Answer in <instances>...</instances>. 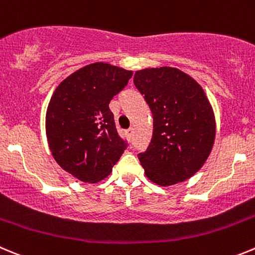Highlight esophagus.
Returning a JSON list of instances; mask_svg holds the SVG:
<instances>
[{
	"instance_id": "esophagus-1",
	"label": "esophagus",
	"mask_w": 255,
	"mask_h": 255,
	"mask_svg": "<svg viewBox=\"0 0 255 255\" xmlns=\"http://www.w3.org/2000/svg\"><path fill=\"white\" fill-rule=\"evenodd\" d=\"M126 135H127L129 139L132 138V137H133V128H129L128 130H126Z\"/></svg>"
}]
</instances>
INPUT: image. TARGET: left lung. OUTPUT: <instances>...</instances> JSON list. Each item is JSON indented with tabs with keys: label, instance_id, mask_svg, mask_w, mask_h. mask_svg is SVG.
<instances>
[{
	"label": "left lung",
	"instance_id": "8db88e82",
	"mask_svg": "<svg viewBox=\"0 0 255 255\" xmlns=\"http://www.w3.org/2000/svg\"><path fill=\"white\" fill-rule=\"evenodd\" d=\"M133 83L153 116L151 143L138 154L144 173L160 186L185 181L203 167L215 141V116L205 92L170 66L135 71Z\"/></svg>",
	"mask_w": 255,
	"mask_h": 255
}]
</instances>
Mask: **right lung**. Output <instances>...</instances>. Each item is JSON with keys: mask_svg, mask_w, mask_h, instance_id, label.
Returning <instances> with one entry per match:
<instances>
[{"mask_svg": "<svg viewBox=\"0 0 255 255\" xmlns=\"http://www.w3.org/2000/svg\"><path fill=\"white\" fill-rule=\"evenodd\" d=\"M132 74L93 63L70 74L52 93L45 122L49 148L58 165L80 181L95 184L111 175L127 147L109 102Z\"/></svg>", "mask_w": 255, "mask_h": 255, "instance_id": "1", "label": "right lung"}]
</instances>
